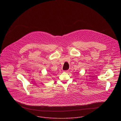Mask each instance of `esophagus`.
I'll return each instance as SVG.
<instances>
[{"mask_svg":"<svg viewBox=\"0 0 121 121\" xmlns=\"http://www.w3.org/2000/svg\"><path fill=\"white\" fill-rule=\"evenodd\" d=\"M64 72H66V73H68L69 72V70H66V71H64Z\"/></svg>","mask_w":121,"mask_h":121,"instance_id":"1","label":"esophagus"}]
</instances>
